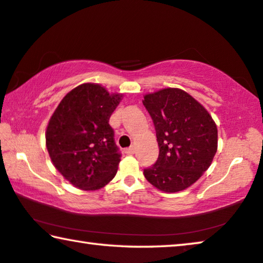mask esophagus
Returning a JSON list of instances; mask_svg holds the SVG:
<instances>
[{"mask_svg":"<svg viewBox=\"0 0 263 263\" xmlns=\"http://www.w3.org/2000/svg\"><path fill=\"white\" fill-rule=\"evenodd\" d=\"M135 147H133V146H131V147H128V148H126V150H125V154H126V155H133V154H135Z\"/></svg>","mask_w":263,"mask_h":263,"instance_id":"1","label":"esophagus"}]
</instances>
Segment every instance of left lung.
I'll use <instances>...</instances> for the list:
<instances>
[{"instance_id":"1","label":"left lung","mask_w":263,"mask_h":263,"mask_svg":"<svg viewBox=\"0 0 263 263\" xmlns=\"http://www.w3.org/2000/svg\"><path fill=\"white\" fill-rule=\"evenodd\" d=\"M154 120L159 157L144 170L148 183L172 194L185 190L209 169L217 151V126L201 103L181 88L144 96Z\"/></svg>"}]
</instances>
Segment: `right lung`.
I'll return each mask as SVG.
<instances>
[{"label":"right lung","instance_id":"obj_1","mask_svg":"<svg viewBox=\"0 0 263 263\" xmlns=\"http://www.w3.org/2000/svg\"><path fill=\"white\" fill-rule=\"evenodd\" d=\"M123 97L85 82L66 94L50 117L47 151L54 167L78 189L99 190L115 178L120 155L108 120Z\"/></svg>","mask_w":263,"mask_h":263}]
</instances>
